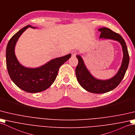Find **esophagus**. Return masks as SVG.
Segmentation results:
<instances>
[{"label": "esophagus", "mask_w": 135, "mask_h": 135, "mask_svg": "<svg viewBox=\"0 0 135 135\" xmlns=\"http://www.w3.org/2000/svg\"><path fill=\"white\" fill-rule=\"evenodd\" d=\"M76 55H77V52L75 51V50H73V51H71V56L72 57H74L76 56Z\"/></svg>", "instance_id": "esophagus-1"}]
</instances>
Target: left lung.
I'll use <instances>...</instances> for the list:
<instances>
[{"label": "left lung", "instance_id": "8db88e82", "mask_svg": "<svg viewBox=\"0 0 135 135\" xmlns=\"http://www.w3.org/2000/svg\"><path fill=\"white\" fill-rule=\"evenodd\" d=\"M98 30L101 32L99 39H110L120 43L123 53L122 62L119 70L114 76L107 80H100L94 77L85 65L81 55H76L78 64L75 69V75L78 83L84 89L89 92L100 94L112 90L119 85L128 69L129 57L126 42L120 34L107 27H101Z\"/></svg>", "mask_w": 135, "mask_h": 135}]
</instances>
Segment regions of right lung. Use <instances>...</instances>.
<instances>
[{
	"mask_svg": "<svg viewBox=\"0 0 135 135\" xmlns=\"http://www.w3.org/2000/svg\"><path fill=\"white\" fill-rule=\"evenodd\" d=\"M29 27L27 25L20 30L9 41L6 48V65L8 74L14 83L22 90L35 93L45 90L53 84L59 69L71 57V54L52 59L37 68H28L22 65L16 57L15 49L21 35Z\"/></svg>",
	"mask_w": 135,
	"mask_h": 135,
	"instance_id": "1",
	"label": "right lung"
}]
</instances>
